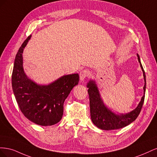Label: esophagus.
<instances>
[{
    "label": "esophagus",
    "mask_w": 157,
    "mask_h": 157,
    "mask_svg": "<svg viewBox=\"0 0 157 157\" xmlns=\"http://www.w3.org/2000/svg\"><path fill=\"white\" fill-rule=\"evenodd\" d=\"M90 75L89 71L86 69H84L82 71H80V79L81 81H84V80L86 78V77H88Z\"/></svg>",
    "instance_id": "1"
}]
</instances>
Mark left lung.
Here are the masks:
<instances>
[{
  "instance_id": "1",
  "label": "left lung",
  "mask_w": 157,
  "mask_h": 157,
  "mask_svg": "<svg viewBox=\"0 0 157 157\" xmlns=\"http://www.w3.org/2000/svg\"><path fill=\"white\" fill-rule=\"evenodd\" d=\"M137 56L144 74L145 81L144 86V93L138 105L131 112L126 114H120V115L112 112L104 104L102 99L101 98L100 94H99L97 84L94 80H90L87 84L86 86L88 88V93L89 94L91 119L94 125H96L98 128H100L101 130H117L124 128L130 124L132 122H134L140 115L145 99L146 78L143 66L141 63L140 56L137 54Z\"/></svg>"
}]
</instances>
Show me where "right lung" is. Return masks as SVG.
Listing matches in <instances>:
<instances>
[{
    "label": "right lung",
    "instance_id": "right-lung-1",
    "mask_svg": "<svg viewBox=\"0 0 157 157\" xmlns=\"http://www.w3.org/2000/svg\"><path fill=\"white\" fill-rule=\"evenodd\" d=\"M29 35L18 50L14 60L12 85L16 101L27 118L40 126L59 122L63 114V103L73 87L78 84V73L62 76L48 85H40L27 77L23 67V49Z\"/></svg>",
    "mask_w": 157,
    "mask_h": 157
}]
</instances>
